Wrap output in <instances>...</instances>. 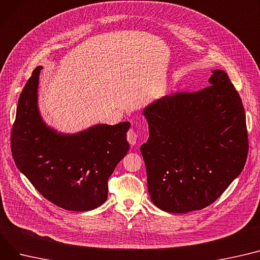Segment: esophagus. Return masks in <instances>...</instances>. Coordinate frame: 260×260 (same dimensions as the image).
<instances>
[{
  "instance_id": "34e87169",
  "label": "esophagus",
  "mask_w": 260,
  "mask_h": 260,
  "mask_svg": "<svg viewBox=\"0 0 260 260\" xmlns=\"http://www.w3.org/2000/svg\"><path fill=\"white\" fill-rule=\"evenodd\" d=\"M137 139H138V135L137 133L134 131V128H131L127 133V141L131 145H135L137 143Z\"/></svg>"
}]
</instances>
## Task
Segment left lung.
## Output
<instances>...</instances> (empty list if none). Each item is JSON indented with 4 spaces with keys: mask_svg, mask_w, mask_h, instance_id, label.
<instances>
[{
    "mask_svg": "<svg viewBox=\"0 0 260 260\" xmlns=\"http://www.w3.org/2000/svg\"><path fill=\"white\" fill-rule=\"evenodd\" d=\"M207 88L176 93L143 110L149 137L140 149L152 203L187 213L217 200L244 169L248 134L243 102L221 70Z\"/></svg>",
    "mask_w": 260,
    "mask_h": 260,
    "instance_id": "8db88e82",
    "label": "left lung"
}]
</instances>
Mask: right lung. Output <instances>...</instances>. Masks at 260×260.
I'll use <instances>...</instances> for the list:
<instances>
[{"label":"right lung","mask_w":260,"mask_h":260,"mask_svg":"<svg viewBox=\"0 0 260 260\" xmlns=\"http://www.w3.org/2000/svg\"><path fill=\"white\" fill-rule=\"evenodd\" d=\"M39 66L20 96L11 133L16 167L38 191L71 211L93 210L108 199V180L129 149V122L96 124L76 134L48 126L38 106Z\"/></svg>","instance_id":"add662e5"}]
</instances>
